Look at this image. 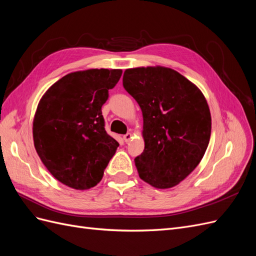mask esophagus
Returning a JSON list of instances; mask_svg holds the SVG:
<instances>
[{"label": "esophagus", "instance_id": "34e87169", "mask_svg": "<svg viewBox=\"0 0 256 256\" xmlns=\"http://www.w3.org/2000/svg\"><path fill=\"white\" fill-rule=\"evenodd\" d=\"M122 138H124V141L127 143V142H129L131 140V138H132V134H131L130 132H128V134H126L125 136H122Z\"/></svg>", "mask_w": 256, "mask_h": 256}]
</instances>
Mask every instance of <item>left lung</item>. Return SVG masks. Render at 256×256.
<instances>
[{
	"mask_svg": "<svg viewBox=\"0 0 256 256\" xmlns=\"http://www.w3.org/2000/svg\"><path fill=\"white\" fill-rule=\"evenodd\" d=\"M122 85L140 106L145 148L134 159L141 180L158 189L184 180L202 160L212 116L204 95L166 67L126 69Z\"/></svg>",
	"mask_w": 256,
	"mask_h": 256,
	"instance_id": "obj_1",
	"label": "left lung"
}]
</instances>
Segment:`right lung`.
<instances>
[{
    "mask_svg": "<svg viewBox=\"0 0 256 256\" xmlns=\"http://www.w3.org/2000/svg\"><path fill=\"white\" fill-rule=\"evenodd\" d=\"M120 69L68 74L46 92L33 122L34 145L48 171L78 190L96 186L118 142L106 134L102 106Z\"/></svg>",
    "mask_w": 256,
    "mask_h": 256,
    "instance_id": "1",
    "label": "right lung"
}]
</instances>
